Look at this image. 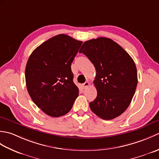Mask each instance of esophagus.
<instances>
[{"mask_svg": "<svg viewBox=\"0 0 159 159\" xmlns=\"http://www.w3.org/2000/svg\"><path fill=\"white\" fill-rule=\"evenodd\" d=\"M89 85V82H85V83H83V88L84 89H85V88H87V87H88Z\"/></svg>", "mask_w": 159, "mask_h": 159, "instance_id": "obj_1", "label": "esophagus"}]
</instances>
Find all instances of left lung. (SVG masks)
I'll return each instance as SVG.
<instances>
[{"label":"left lung","instance_id":"obj_1","mask_svg":"<svg viewBox=\"0 0 159 159\" xmlns=\"http://www.w3.org/2000/svg\"><path fill=\"white\" fill-rule=\"evenodd\" d=\"M91 61L96 70L93 80L96 98L90 109L103 120L114 119L129 106L137 85L135 63L126 51L107 38L83 43L79 50Z\"/></svg>","mask_w":159,"mask_h":159}]
</instances>
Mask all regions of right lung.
I'll return each mask as SVG.
<instances>
[{
	"label": "right lung",
	"instance_id": "1",
	"mask_svg": "<svg viewBox=\"0 0 159 159\" xmlns=\"http://www.w3.org/2000/svg\"><path fill=\"white\" fill-rule=\"evenodd\" d=\"M83 42L59 34L42 43L30 55L25 68L32 100L49 116H64L79 96L71 63Z\"/></svg>",
	"mask_w": 159,
	"mask_h": 159
}]
</instances>
